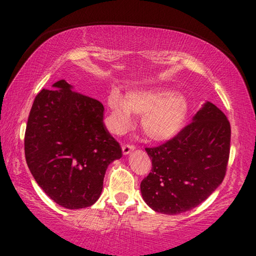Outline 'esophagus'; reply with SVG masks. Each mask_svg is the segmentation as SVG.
Wrapping results in <instances>:
<instances>
[{
    "instance_id": "obj_1",
    "label": "esophagus",
    "mask_w": 256,
    "mask_h": 256,
    "mask_svg": "<svg viewBox=\"0 0 256 256\" xmlns=\"http://www.w3.org/2000/svg\"><path fill=\"white\" fill-rule=\"evenodd\" d=\"M134 149H135V146L132 144H124V146H122V152H124V155H128V154H130Z\"/></svg>"
}]
</instances>
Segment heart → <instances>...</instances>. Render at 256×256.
<instances>
[{
    "label": "heart",
    "mask_w": 256,
    "mask_h": 256,
    "mask_svg": "<svg viewBox=\"0 0 256 256\" xmlns=\"http://www.w3.org/2000/svg\"><path fill=\"white\" fill-rule=\"evenodd\" d=\"M110 129L122 134L132 124L134 114L142 115L141 128L152 141L166 142L174 138L184 127L188 104L180 93L166 88L132 90L126 99L113 92L108 98Z\"/></svg>",
    "instance_id": "obj_1"
}]
</instances>
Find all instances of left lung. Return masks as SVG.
I'll list each match as a JSON object with an SVG mask.
<instances>
[{"label": "left lung", "instance_id": "8db88e82", "mask_svg": "<svg viewBox=\"0 0 256 256\" xmlns=\"http://www.w3.org/2000/svg\"><path fill=\"white\" fill-rule=\"evenodd\" d=\"M230 124L212 102L163 144L146 148L152 172L141 194L154 211L180 214L197 208L222 184L230 157Z\"/></svg>", "mask_w": 256, "mask_h": 256}]
</instances>
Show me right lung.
Listing matches in <instances>:
<instances>
[{
    "instance_id": "add662e5",
    "label": "right lung",
    "mask_w": 256,
    "mask_h": 256,
    "mask_svg": "<svg viewBox=\"0 0 256 256\" xmlns=\"http://www.w3.org/2000/svg\"><path fill=\"white\" fill-rule=\"evenodd\" d=\"M42 90L28 118L24 152L34 180L65 208H88L99 199L107 166L121 158L104 124V104L59 80Z\"/></svg>"
}]
</instances>
